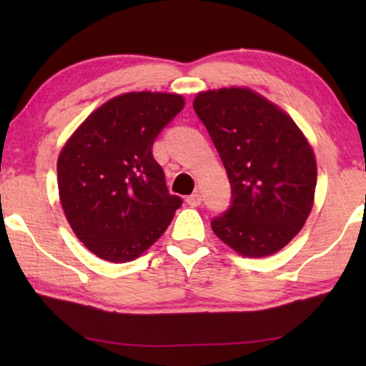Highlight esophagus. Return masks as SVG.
Wrapping results in <instances>:
<instances>
[{
	"mask_svg": "<svg viewBox=\"0 0 366 366\" xmlns=\"http://www.w3.org/2000/svg\"><path fill=\"white\" fill-rule=\"evenodd\" d=\"M202 202H203V199H202V194H199V193H193L187 198V203L189 204V207H199Z\"/></svg>",
	"mask_w": 366,
	"mask_h": 366,
	"instance_id": "34e87169",
	"label": "esophagus"
}]
</instances>
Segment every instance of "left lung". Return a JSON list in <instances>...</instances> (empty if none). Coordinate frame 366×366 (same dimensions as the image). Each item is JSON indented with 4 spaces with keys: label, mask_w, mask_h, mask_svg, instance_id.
Returning a JSON list of instances; mask_svg holds the SVG:
<instances>
[{
    "label": "left lung",
    "mask_w": 366,
    "mask_h": 366,
    "mask_svg": "<svg viewBox=\"0 0 366 366\" xmlns=\"http://www.w3.org/2000/svg\"><path fill=\"white\" fill-rule=\"evenodd\" d=\"M193 108L232 187L229 208L212 219L214 234L243 257L277 253L312 212V147L287 113L247 88L199 93Z\"/></svg>",
    "instance_id": "obj_1"
}]
</instances>
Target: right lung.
I'll use <instances>...</instances> for the list:
<instances>
[{
	"instance_id": "obj_1",
	"label": "right lung",
	"mask_w": 366,
	"mask_h": 366,
	"mask_svg": "<svg viewBox=\"0 0 366 366\" xmlns=\"http://www.w3.org/2000/svg\"><path fill=\"white\" fill-rule=\"evenodd\" d=\"M183 107L179 94H122L89 114L59 153L63 212L97 257L113 263L138 258L182 207L183 199L168 192L153 143Z\"/></svg>"
}]
</instances>
